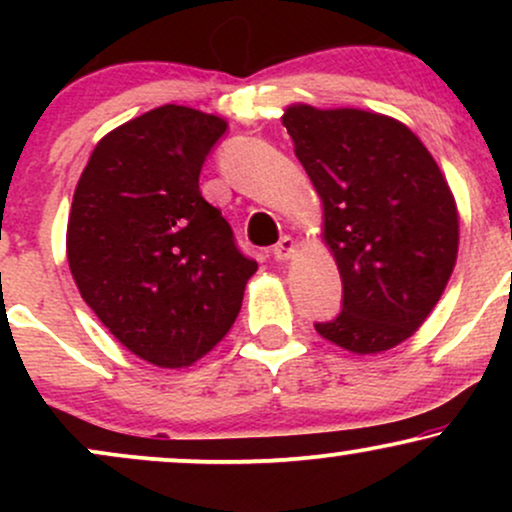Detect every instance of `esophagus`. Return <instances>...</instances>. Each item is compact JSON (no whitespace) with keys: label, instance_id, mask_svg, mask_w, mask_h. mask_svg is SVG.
Segmentation results:
<instances>
[{"label":"esophagus","instance_id":"1","mask_svg":"<svg viewBox=\"0 0 512 512\" xmlns=\"http://www.w3.org/2000/svg\"><path fill=\"white\" fill-rule=\"evenodd\" d=\"M293 252H296V240H293L291 236H284L279 240V243L274 245L272 248V255H274V260H279V262H286V260H291L293 257Z\"/></svg>","mask_w":512,"mask_h":512}]
</instances>
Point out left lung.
<instances>
[{
    "instance_id": "1",
    "label": "left lung",
    "mask_w": 512,
    "mask_h": 512,
    "mask_svg": "<svg viewBox=\"0 0 512 512\" xmlns=\"http://www.w3.org/2000/svg\"><path fill=\"white\" fill-rule=\"evenodd\" d=\"M284 127L325 207L342 310L315 330L354 354L392 349L421 327L457 260L455 199L409 127L366 110L291 105Z\"/></svg>"
}]
</instances>
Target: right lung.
Listing matches in <instances>:
<instances>
[{
    "label": "right lung",
    "mask_w": 512,
    "mask_h": 512,
    "mask_svg": "<svg viewBox=\"0 0 512 512\" xmlns=\"http://www.w3.org/2000/svg\"><path fill=\"white\" fill-rule=\"evenodd\" d=\"M221 117L161 105L103 137L76 185L67 260L81 298L132 354L195 363L226 337L257 262L199 192Z\"/></svg>",
    "instance_id": "right-lung-1"
}]
</instances>
